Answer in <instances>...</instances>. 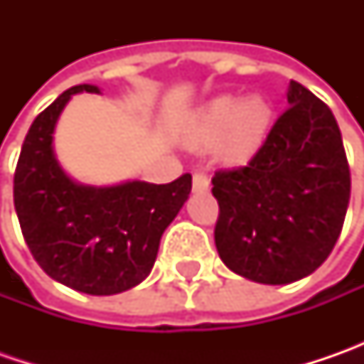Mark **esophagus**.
I'll return each instance as SVG.
<instances>
[{"instance_id":"1","label":"esophagus","mask_w":364,"mask_h":364,"mask_svg":"<svg viewBox=\"0 0 364 364\" xmlns=\"http://www.w3.org/2000/svg\"><path fill=\"white\" fill-rule=\"evenodd\" d=\"M208 184H210L208 174H206L204 170H196L194 176H192V186H194V190H206L208 188Z\"/></svg>"}]
</instances>
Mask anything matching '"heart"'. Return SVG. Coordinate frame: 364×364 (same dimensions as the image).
Wrapping results in <instances>:
<instances>
[{
  "label": "heart",
  "instance_id": "obj_1",
  "mask_svg": "<svg viewBox=\"0 0 364 364\" xmlns=\"http://www.w3.org/2000/svg\"><path fill=\"white\" fill-rule=\"evenodd\" d=\"M272 113V105L263 97L241 101L239 97L223 95L194 115L186 139L192 147H210L220 141L218 156L223 161L243 164L263 144Z\"/></svg>",
  "mask_w": 364,
  "mask_h": 364
}]
</instances>
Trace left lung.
Masks as SVG:
<instances>
[{
    "label": "left lung",
    "instance_id": "left-lung-1",
    "mask_svg": "<svg viewBox=\"0 0 364 364\" xmlns=\"http://www.w3.org/2000/svg\"><path fill=\"white\" fill-rule=\"evenodd\" d=\"M286 111L243 168L218 170L215 243L223 263L257 284L316 272L343 231L350 170L326 103L289 80Z\"/></svg>",
    "mask_w": 364,
    "mask_h": 364
}]
</instances>
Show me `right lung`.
I'll use <instances>...</instances> for the list:
<instances>
[{
  "mask_svg": "<svg viewBox=\"0 0 364 364\" xmlns=\"http://www.w3.org/2000/svg\"><path fill=\"white\" fill-rule=\"evenodd\" d=\"M64 91L32 123L14 176V204L38 265L52 279L91 296H113L146 279L168 225L188 200L192 176L170 184L141 180L117 186L78 184L60 168L52 135L77 92Z\"/></svg>",
  "mask_w": 364,
  "mask_h": 364,
  "instance_id": "1",
  "label": "right lung"
}]
</instances>
